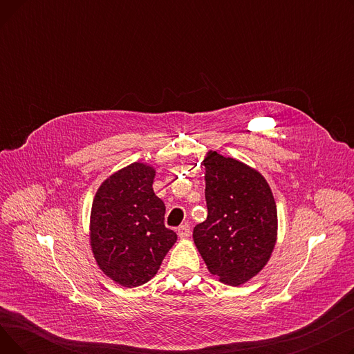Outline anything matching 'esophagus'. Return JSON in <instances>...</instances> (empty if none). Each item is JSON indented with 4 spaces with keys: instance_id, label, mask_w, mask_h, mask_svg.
Listing matches in <instances>:
<instances>
[{
    "instance_id": "obj_1",
    "label": "esophagus",
    "mask_w": 354,
    "mask_h": 354,
    "mask_svg": "<svg viewBox=\"0 0 354 354\" xmlns=\"http://www.w3.org/2000/svg\"><path fill=\"white\" fill-rule=\"evenodd\" d=\"M178 235H179L180 238H188V236L191 235V227H189V224L180 225V227L178 228Z\"/></svg>"
}]
</instances>
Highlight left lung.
<instances>
[{
    "mask_svg": "<svg viewBox=\"0 0 354 354\" xmlns=\"http://www.w3.org/2000/svg\"><path fill=\"white\" fill-rule=\"evenodd\" d=\"M208 216L194 243L221 283L241 286L264 268L277 241V207L264 176L216 152L205 160Z\"/></svg>",
    "mask_w": 354,
    "mask_h": 354,
    "instance_id": "8db88e82",
    "label": "left lung"
}]
</instances>
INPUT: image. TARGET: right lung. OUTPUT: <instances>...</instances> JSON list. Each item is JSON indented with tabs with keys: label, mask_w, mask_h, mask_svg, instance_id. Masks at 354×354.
Listing matches in <instances>:
<instances>
[{
	"label": "right lung",
	"mask_w": 354,
	"mask_h": 354,
	"mask_svg": "<svg viewBox=\"0 0 354 354\" xmlns=\"http://www.w3.org/2000/svg\"><path fill=\"white\" fill-rule=\"evenodd\" d=\"M153 178L152 166L135 162L109 176L93 199V255L107 277L127 288L151 280L178 238L165 227V203L153 192Z\"/></svg>",
	"instance_id": "obj_1"
}]
</instances>
